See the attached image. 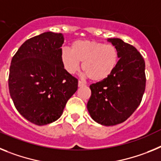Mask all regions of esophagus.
Wrapping results in <instances>:
<instances>
[{"mask_svg": "<svg viewBox=\"0 0 161 161\" xmlns=\"http://www.w3.org/2000/svg\"><path fill=\"white\" fill-rule=\"evenodd\" d=\"M78 85H79V86H84V83H83L82 81H79V83H78Z\"/></svg>", "mask_w": 161, "mask_h": 161, "instance_id": "34e87169", "label": "esophagus"}]
</instances>
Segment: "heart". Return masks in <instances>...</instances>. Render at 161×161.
I'll list each match as a JSON object with an SVG mask.
<instances>
[{
    "label": "heart",
    "mask_w": 161,
    "mask_h": 161,
    "mask_svg": "<svg viewBox=\"0 0 161 161\" xmlns=\"http://www.w3.org/2000/svg\"><path fill=\"white\" fill-rule=\"evenodd\" d=\"M61 60L65 70L75 74L79 70L80 63L85 76L93 82H100L113 74L119 61L117 49L112 44H104L96 40H77L71 50L63 47Z\"/></svg>",
    "instance_id": "b5f03b06"
}]
</instances>
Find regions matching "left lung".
<instances>
[{"mask_svg": "<svg viewBox=\"0 0 161 161\" xmlns=\"http://www.w3.org/2000/svg\"><path fill=\"white\" fill-rule=\"evenodd\" d=\"M108 41L118 51V65L107 79L91 85L92 96L86 107L95 121L110 126L124 122L139 107L146 75L144 60L134 46L118 38Z\"/></svg>", "mask_w": 161, "mask_h": 161, "instance_id": "8db88e82", "label": "left lung"}]
</instances>
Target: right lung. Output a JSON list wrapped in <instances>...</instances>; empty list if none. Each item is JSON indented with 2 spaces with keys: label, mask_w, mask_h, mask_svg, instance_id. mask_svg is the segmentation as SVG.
Wrapping results in <instances>:
<instances>
[{
  "label": "right lung",
  "mask_w": 161,
  "mask_h": 161,
  "mask_svg": "<svg viewBox=\"0 0 161 161\" xmlns=\"http://www.w3.org/2000/svg\"><path fill=\"white\" fill-rule=\"evenodd\" d=\"M63 43L61 33L44 32L25 41L11 61V99L19 114L37 125L57 121L78 89V79L61 62Z\"/></svg>",
  "instance_id": "obj_1"
}]
</instances>
